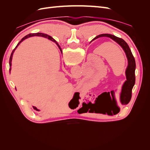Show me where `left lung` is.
<instances>
[{"label": "left lung", "mask_w": 150, "mask_h": 150, "mask_svg": "<svg viewBox=\"0 0 150 150\" xmlns=\"http://www.w3.org/2000/svg\"><path fill=\"white\" fill-rule=\"evenodd\" d=\"M101 37H108L112 39V40H114L115 42H116L117 44H119L120 45L126 53V55L128 61V65L126 70V76L127 80L125 81V83H124L123 86H122V87L120 101L122 104H127L131 100V91H132V89L135 83V59L128 44H127L122 39L116 37V36L111 34H103L97 35L96 37L94 38L92 40H94L96 39ZM115 112L116 113L120 112V108L118 111L117 110Z\"/></svg>", "instance_id": "8db88e82"}]
</instances>
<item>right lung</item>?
<instances>
[{"mask_svg": "<svg viewBox=\"0 0 150 150\" xmlns=\"http://www.w3.org/2000/svg\"><path fill=\"white\" fill-rule=\"evenodd\" d=\"M34 35H36V36H42V37H44V38H47V39H50V40H52V41H54V42H55L56 43V44L58 46V47H59V49L61 50V52H62V50H61V48L60 47V46H59V44L56 42V41L55 40H54L52 37H51V36L50 35H47V34H43V33H34V34H28V35H25V37H24L23 38H22V39H21V41L17 44V46L16 47V48L13 50V51H12V52L11 53V57H10V59H9V66L11 67V62H12V56H13V52L15 51V50H16V49L17 47V46H19V45L20 44V43L22 41V40H24V39H27V38H29V37H32V36H34ZM11 68H10L9 69V71H11ZM33 108H34V110H37V111H39L37 108H36L35 107H34V106H33Z\"/></svg>", "mask_w": 150, "mask_h": 150, "instance_id": "right-lung-1", "label": "right lung"}]
</instances>
